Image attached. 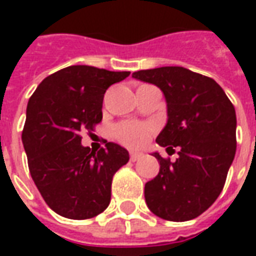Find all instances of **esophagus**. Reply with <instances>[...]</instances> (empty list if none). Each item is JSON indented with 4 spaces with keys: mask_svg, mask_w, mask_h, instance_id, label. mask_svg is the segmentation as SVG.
I'll return each instance as SVG.
<instances>
[{
    "mask_svg": "<svg viewBox=\"0 0 256 256\" xmlns=\"http://www.w3.org/2000/svg\"><path fill=\"white\" fill-rule=\"evenodd\" d=\"M142 158V154L140 152H130V160L132 162H137Z\"/></svg>",
    "mask_w": 256,
    "mask_h": 256,
    "instance_id": "34e87169",
    "label": "esophagus"
}]
</instances>
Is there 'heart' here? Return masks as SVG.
Instances as JSON below:
<instances>
[{
	"instance_id": "b5f03b06",
	"label": "heart",
	"mask_w": 256,
	"mask_h": 256,
	"mask_svg": "<svg viewBox=\"0 0 256 256\" xmlns=\"http://www.w3.org/2000/svg\"><path fill=\"white\" fill-rule=\"evenodd\" d=\"M114 133H115V138L124 146L141 148L148 142L152 134V126L146 123L124 122L118 124Z\"/></svg>"
}]
</instances>
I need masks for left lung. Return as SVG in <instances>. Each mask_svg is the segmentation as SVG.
I'll return each instance as SVG.
<instances>
[{"instance_id": "left-lung-1", "label": "left lung", "mask_w": 256, "mask_h": 256, "mask_svg": "<svg viewBox=\"0 0 256 256\" xmlns=\"http://www.w3.org/2000/svg\"><path fill=\"white\" fill-rule=\"evenodd\" d=\"M133 78L160 88L167 123L156 142L178 148L176 162L154 154L160 170L145 184L146 206L166 220H193L225 185L236 154L234 106L214 79L184 67L141 70Z\"/></svg>"}]
</instances>
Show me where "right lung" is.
Segmentation results:
<instances>
[{"instance_id":"obj_1","label":"right lung","mask_w":256,"mask_h":256,"mask_svg":"<svg viewBox=\"0 0 256 256\" xmlns=\"http://www.w3.org/2000/svg\"><path fill=\"white\" fill-rule=\"evenodd\" d=\"M128 71L71 66L38 84L27 106L22 141L32 181L50 208L70 220H89L111 202L114 174L128 152L106 142L98 152L80 144V132H93L102 119L106 89Z\"/></svg>"}]
</instances>
